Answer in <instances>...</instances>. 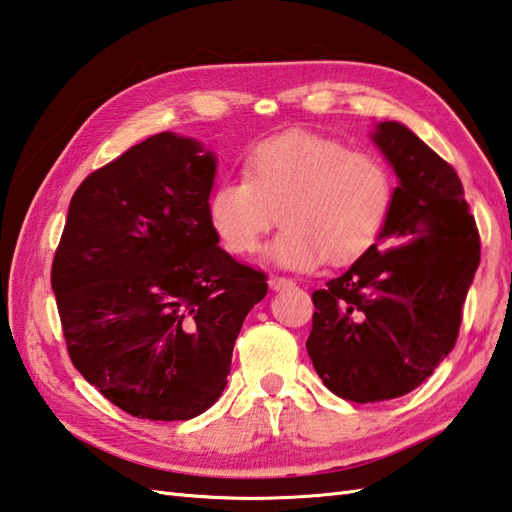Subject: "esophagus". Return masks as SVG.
I'll list each match as a JSON object with an SVG mask.
<instances>
[{
	"mask_svg": "<svg viewBox=\"0 0 512 512\" xmlns=\"http://www.w3.org/2000/svg\"><path fill=\"white\" fill-rule=\"evenodd\" d=\"M268 286H270V290L279 292V290H288V288H292L295 284H292V279H286V277H270L268 279Z\"/></svg>",
	"mask_w": 512,
	"mask_h": 512,
	"instance_id": "34e87169",
	"label": "esophagus"
}]
</instances>
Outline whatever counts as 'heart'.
Segmentation results:
<instances>
[{
    "instance_id": "b5f03b06",
    "label": "heart",
    "mask_w": 512,
    "mask_h": 512,
    "mask_svg": "<svg viewBox=\"0 0 512 512\" xmlns=\"http://www.w3.org/2000/svg\"><path fill=\"white\" fill-rule=\"evenodd\" d=\"M244 173L215 184L209 222L231 253L250 255L284 215L286 228L268 248L279 268L352 262L378 242L394 209L385 160L328 136L266 138L246 154Z\"/></svg>"
}]
</instances>
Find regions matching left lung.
<instances>
[{"instance_id": "left-lung-1", "label": "left lung", "mask_w": 512, "mask_h": 512, "mask_svg": "<svg viewBox=\"0 0 512 512\" xmlns=\"http://www.w3.org/2000/svg\"><path fill=\"white\" fill-rule=\"evenodd\" d=\"M372 140L398 176L378 242L312 292L310 361L332 394L378 402L409 394L453 350L480 266V235L458 173L396 121Z\"/></svg>"}]
</instances>
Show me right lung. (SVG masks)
Instances as JSON below:
<instances>
[{
    "label": "right lung",
    "mask_w": 512,
    "mask_h": 512,
    "mask_svg": "<svg viewBox=\"0 0 512 512\" xmlns=\"http://www.w3.org/2000/svg\"><path fill=\"white\" fill-rule=\"evenodd\" d=\"M217 158L162 132L81 182L52 290L81 376L147 420H191L222 396L266 275L222 250L209 222Z\"/></svg>",
    "instance_id": "right-lung-1"
}]
</instances>
